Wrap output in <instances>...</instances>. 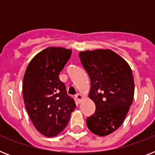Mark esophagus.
Segmentation results:
<instances>
[{"instance_id": "1", "label": "esophagus", "mask_w": 155, "mask_h": 155, "mask_svg": "<svg viewBox=\"0 0 155 155\" xmlns=\"http://www.w3.org/2000/svg\"><path fill=\"white\" fill-rule=\"evenodd\" d=\"M82 98H83V97H82V96H81V95L80 94V93H77V94L75 95V99L77 100V101L79 102H80V101L82 100Z\"/></svg>"}]
</instances>
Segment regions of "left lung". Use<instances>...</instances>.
Listing matches in <instances>:
<instances>
[{"instance_id":"1","label":"left lung","mask_w":155,"mask_h":155,"mask_svg":"<svg viewBox=\"0 0 155 155\" xmlns=\"http://www.w3.org/2000/svg\"><path fill=\"white\" fill-rule=\"evenodd\" d=\"M91 80L89 97L96 111L87 118L88 129L106 136L122 124L132 104L134 81L127 62L111 50L86 51L79 54Z\"/></svg>"}]
</instances>
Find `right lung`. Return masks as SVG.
<instances>
[{
  "label": "right lung",
  "instance_id": "add662e5",
  "mask_svg": "<svg viewBox=\"0 0 155 155\" xmlns=\"http://www.w3.org/2000/svg\"><path fill=\"white\" fill-rule=\"evenodd\" d=\"M71 51L49 47L29 63L23 78V99L27 113L38 132L54 137L68 125L75 103L58 77L70 59Z\"/></svg>",
  "mask_w": 155,
  "mask_h": 155
}]
</instances>
